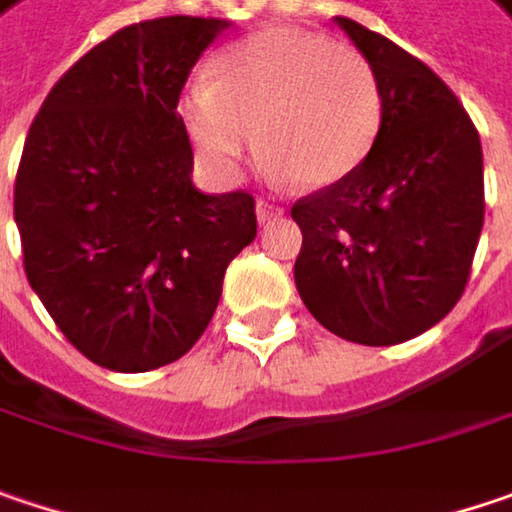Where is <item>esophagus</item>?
<instances>
[{
  "label": "esophagus",
  "instance_id": "1",
  "mask_svg": "<svg viewBox=\"0 0 512 512\" xmlns=\"http://www.w3.org/2000/svg\"><path fill=\"white\" fill-rule=\"evenodd\" d=\"M279 215H282V209H279L274 201L259 198V203H256V218H259V224H262V227H265V224H271V221L279 218Z\"/></svg>",
  "mask_w": 512,
  "mask_h": 512
}]
</instances>
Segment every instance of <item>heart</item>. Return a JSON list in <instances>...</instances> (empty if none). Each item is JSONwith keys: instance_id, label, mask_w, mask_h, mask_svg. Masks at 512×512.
Segmentation results:
<instances>
[{"instance_id": "obj_1", "label": "heart", "mask_w": 512, "mask_h": 512, "mask_svg": "<svg viewBox=\"0 0 512 512\" xmlns=\"http://www.w3.org/2000/svg\"><path fill=\"white\" fill-rule=\"evenodd\" d=\"M177 113L215 174H236L259 139L276 177L329 189L370 157L384 98L361 52L303 28H265L218 57L212 84L183 92Z\"/></svg>"}]
</instances>
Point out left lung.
I'll list each match as a JSON object with an SVG mask.
<instances>
[{
  "label": "left lung",
  "mask_w": 512,
  "mask_h": 512,
  "mask_svg": "<svg viewBox=\"0 0 512 512\" xmlns=\"http://www.w3.org/2000/svg\"><path fill=\"white\" fill-rule=\"evenodd\" d=\"M379 75L382 130L347 180L291 206L294 282L338 338L393 347L460 300L484 227L481 136L457 95L393 40L335 17Z\"/></svg>",
  "instance_id": "left-lung-1"
}]
</instances>
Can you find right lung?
Listing matches in <instances>:
<instances>
[{
	"mask_svg": "<svg viewBox=\"0 0 512 512\" xmlns=\"http://www.w3.org/2000/svg\"><path fill=\"white\" fill-rule=\"evenodd\" d=\"M227 19L136 22L81 57L25 136L14 221L25 276L92 364L145 373L195 347L256 238L247 192L203 195L177 116Z\"/></svg>",
	"mask_w": 512,
	"mask_h": 512,
	"instance_id": "obj_1",
	"label": "right lung"
}]
</instances>
